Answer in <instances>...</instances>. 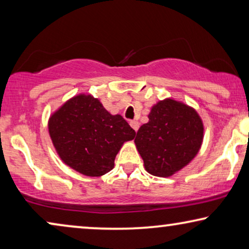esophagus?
I'll use <instances>...</instances> for the list:
<instances>
[{"label": "esophagus", "mask_w": 249, "mask_h": 249, "mask_svg": "<svg viewBox=\"0 0 249 249\" xmlns=\"http://www.w3.org/2000/svg\"><path fill=\"white\" fill-rule=\"evenodd\" d=\"M129 124H130V125H131V128L134 129V130L137 132V130H138V128H139V124H138V121H135V120H132V121H130L129 122Z\"/></svg>", "instance_id": "34e87169"}]
</instances>
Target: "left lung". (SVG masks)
<instances>
[{
	"label": "left lung",
	"mask_w": 249,
	"mask_h": 249,
	"mask_svg": "<svg viewBox=\"0 0 249 249\" xmlns=\"http://www.w3.org/2000/svg\"><path fill=\"white\" fill-rule=\"evenodd\" d=\"M203 138L204 124L195 108L165 98L152 107L148 122L137 131L135 145L146 171L168 178L193 161Z\"/></svg>",
	"instance_id": "8db88e82"
}]
</instances>
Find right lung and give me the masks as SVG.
<instances>
[{
	"label": "right lung",
	"mask_w": 249,
	"mask_h": 249,
	"mask_svg": "<svg viewBox=\"0 0 249 249\" xmlns=\"http://www.w3.org/2000/svg\"><path fill=\"white\" fill-rule=\"evenodd\" d=\"M47 125L62 162L87 177L110 172L122 145L136 135L120 114H111L90 94L64 102L51 114Z\"/></svg>",
	"instance_id": "1"
}]
</instances>
